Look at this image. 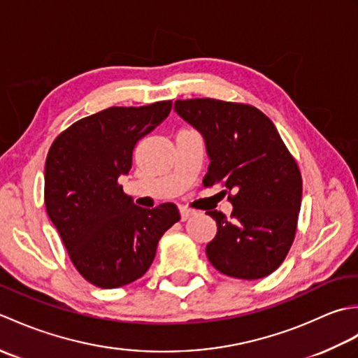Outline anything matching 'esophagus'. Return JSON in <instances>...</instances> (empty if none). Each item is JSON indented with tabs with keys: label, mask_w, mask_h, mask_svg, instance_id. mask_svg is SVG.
I'll return each mask as SVG.
<instances>
[{
	"label": "esophagus",
	"mask_w": 358,
	"mask_h": 358,
	"mask_svg": "<svg viewBox=\"0 0 358 358\" xmlns=\"http://www.w3.org/2000/svg\"><path fill=\"white\" fill-rule=\"evenodd\" d=\"M180 214H181V220H187L189 217H192V215H195L196 212L194 210V209H189V208H186V206H181L180 208Z\"/></svg>",
	"instance_id": "obj_1"
}]
</instances>
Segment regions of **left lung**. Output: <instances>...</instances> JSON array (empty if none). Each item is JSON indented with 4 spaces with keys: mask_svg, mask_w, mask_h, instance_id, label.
<instances>
[{
    "mask_svg": "<svg viewBox=\"0 0 358 358\" xmlns=\"http://www.w3.org/2000/svg\"><path fill=\"white\" fill-rule=\"evenodd\" d=\"M175 112L199 131L209 155L203 185L234 191L231 220L217 222L206 255L217 271L241 280L269 275L283 263L295 237L301 175L272 121L254 106L214 98L177 100Z\"/></svg>",
    "mask_w": 358,
    "mask_h": 358,
    "instance_id": "left-lung-1",
    "label": "left lung"
}]
</instances>
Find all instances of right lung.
I'll return each mask as SVG.
<instances>
[{
  "label": "right lung",
  "mask_w": 358,
  "mask_h": 358,
  "mask_svg": "<svg viewBox=\"0 0 358 358\" xmlns=\"http://www.w3.org/2000/svg\"><path fill=\"white\" fill-rule=\"evenodd\" d=\"M172 101L109 108L83 118L52 143L44 203L75 268L89 283L113 289L143 277L163 234L180 220L173 203L134 204L118 185L143 136L163 123Z\"/></svg>",
  "instance_id": "1"
}]
</instances>
